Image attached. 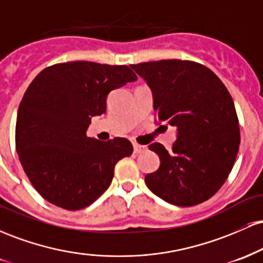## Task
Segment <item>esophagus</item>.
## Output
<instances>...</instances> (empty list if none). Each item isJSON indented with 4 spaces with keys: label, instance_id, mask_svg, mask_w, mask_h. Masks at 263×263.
<instances>
[{
    "label": "esophagus",
    "instance_id": "esophagus-1",
    "mask_svg": "<svg viewBox=\"0 0 263 263\" xmlns=\"http://www.w3.org/2000/svg\"><path fill=\"white\" fill-rule=\"evenodd\" d=\"M147 151V147L146 146H142V144H134V152L136 155H138V153H143Z\"/></svg>",
    "mask_w": 263,
    "mask_h": 263
}]
</instances>
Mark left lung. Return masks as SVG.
Returning <instances> with one entry per match:
<instances>
[{
  "mask_svg": "<svg viewBox=\"0 0 263 263\" xmlns=\"http://www.w3.org/2000/svg\"><path fill=\"white\" fill-rule=\"evenodd\" d=\"M131 68L152 90L156 119L178 131L171 151L161 143L148 146L161 165L144 178L147 186L178 206L206 201L228 179L240 146L230 92L209 68L192 60H157Z\"/></svg>",
  "mask_w": 263,
  "mask_h": 263,
  "instance_id": "left-lung-1",
  "label": "left lung"
}]
</instances>
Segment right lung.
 <instances>
[{
    "mask_svg": "<svg viewBox=\"0 0 263 263\" xmlns=\"http://www.w3.org/2000/svg\"><path fill=\"white\" fill-rule=\"evenodd\" d=\"M137 80L127 65L59 63L29 84L18 107L16 149L29 182L65 210L92 204L108 188L116 163L134 152L127 138L87 137L92 116L106 112L114 89Z\"/></svg>",
    "mask_w": 263,
    "mask_h": 263,
    "instance_id": "add662e5",
    "label": "right lung"
}]
</instances>
